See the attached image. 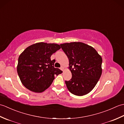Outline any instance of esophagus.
<instances>
[{
    "label": "esophagus",
    "mask_w": 124,
    "mask_h": 124,
    "mask_svg": "<svg viewBox=\"0 0 124 124\" xmlns=\"http://www.w3.org/2000/svg\"><path fill=\"white\" fill-rule=\"evenodd\" d=\"M60 69H61V70L62 71H63V70H64V68H63V67H61V68H60Z\"/></svg>",
    "instance_id": "34e87169"
}]
</instances>
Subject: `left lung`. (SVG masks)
I'll return each mask as SVG.
<instances>
[{
  "instance_id": "1",
  "label": "left lung",
  "mask_w": 124,
  "mask_h": 124,
  "mask_svg": "<svg viewBox=\"0 0 124 124\" xmlns=\"http://www.w3.org/2000/svg\"><path fill=\"white\" fill-rule=\"evenodd\" d=\"M69 60L72 78L65 81L72 94L83 96L89 93L102 74V59L98 53L88 45L73 42L60 45Z\"/></svg>"
}]
</instances>
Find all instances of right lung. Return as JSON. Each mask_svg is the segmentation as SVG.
Masks as SVG:
<instances>
[{"mask_svg":"<svg viewBox=\"0 0 124 124\" xmlns=\"http://www.w3.org/2000/svg\"><path fill=\"white\" fill-rule=\"evenodd\" d=\"M56 44L38 43L27 47L18 59L17 71L22 84L30 91L41 93L51 85L54 76L62 72L54 67L51 55L60 49Z\"/></svg>","mask_w":124,"mask_h":124,"instance_id":"obj_1","label":"right lung"}]
</instances>
